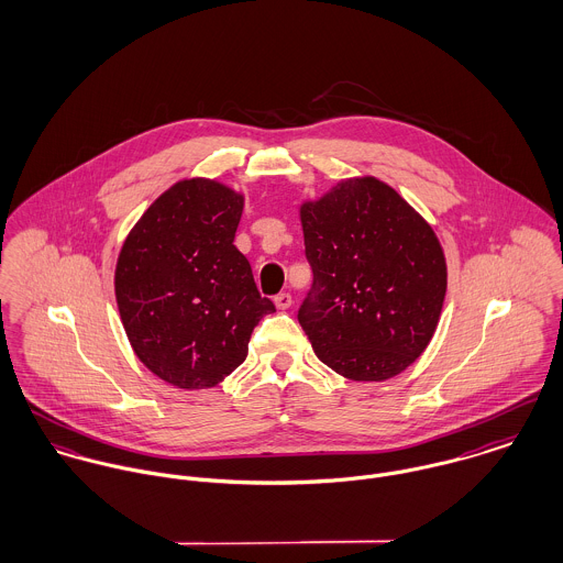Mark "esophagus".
I'll use <instances>...</instances> for the list:
<instances>
[{"label":"esophagus","instance_id":"esophagus-1","mask_svg":"<svg viewBox=\"0 0 563 563\" xmlns=\"http://www.w3.org/2000/svg\"><path fill=\"white\" fill-rule=\"evenodd\" d=\"M275 306H277L279 310H288V308L292 306V297H290L288 292H279V295L275 297Z\"/></svg>","mask_w":563,"mask_h":563}]
</instances>
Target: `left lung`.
<instances>
[{
    "label": "left lung",
    "instance_id": "1",
    "mask_svg": "<svg viewBox=\"0 0 563 563\" xmlns=\"http://www.w3.org/2000/svg\"><path fill=\"white\" fill-rule=\"evenodd\" d=\"M299 214L314 273L299 322L314 353L353 382L397 377L440 321L446 260L435 232L371 175L338 181Z\"/></svg>",
    "mask_w": 563,
    "mask_h": 563
}]
</instances>
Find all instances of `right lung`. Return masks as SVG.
I'll return each instance as SVG.
<instances>
[{
  "mask_svg": "<svg viewBox=\"0 0 563 563\" xmlns=\"http://www.w3.org/2000/svg\"><path fill=\"white\" fill-rule=\"evenodd\" d=\"M244 197L192 177L145 210L121 246L114 295L139 360L162 382L201 390L221 384L246 357L262 317L251 264L234 244Z\"/></svg>",
  "mask_w": 563,
  "mask_h": 563,
  "instance_id": "right-lung-1",
  "label": "right lung"
}]
</instances>
